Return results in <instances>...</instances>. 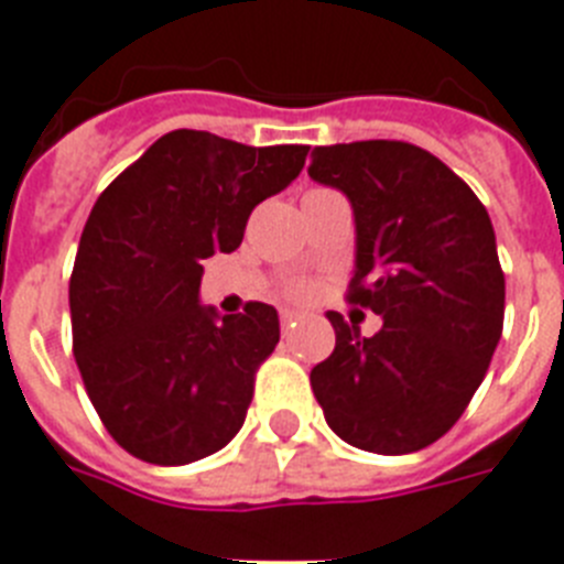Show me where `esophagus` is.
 I'll list each match as a JSON object with an SVG mask.
<instances>
[{"label": "esophagus", "instance_id": "obj_1", "mask_svg": "<svg viewBox=\"0 0 564 564\" xmlns=\"http://www.w3.org/2000/svg\"><path fill=\"white\" fill-rule=\"evenodd\" d=\"M279 323H282V332L291 334L293 328H296V323H300V314H296V311H282Z\"/></svg>", "mask_w": 564, "mask_h": 564}]
</instances>
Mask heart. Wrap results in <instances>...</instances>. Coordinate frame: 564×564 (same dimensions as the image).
Returning <instances> with one entry per match:
<instances>
[{"instance_id": "b5f03b06", "label": "heart", "mask_w": 564, "mask_h": 564, "mask_svg": "<svg viewBox=\"0 0 564 564\" xmlns=\"http://www.w3.org/2000/svg\"><path fill=\"white\" fill-rule=\"evenodd\" d=\"M285 296H291V300H311L314 296V282L311 279H291L285 285Z\"/></svg>"}]
</instances>
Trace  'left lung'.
I'll list each match as a JSON object with an SVG mask.
<instances>
[{
	"mask_svg": "<svg viewBox=\"0 0 564 564\" xmlns=\"http://www.w3.org/2000/svg\"><path fill=\"white\" fill-rule=\"evenodd\" d=\"M308 175L355 207L346 300L383 316L362 337L332 311L337 346L311 369V389L346 444L417 453L464 415L501 339L505 271L490 216L441 158L406 141L314 147Z\"/></svg>",
	"mask_w": 564,
	"mask_h": 564,
	"instance_id": "left-lung-1",
	"label": "left lung"
}]
</instances>
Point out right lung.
<instances>
[{
	"label": "right lung",
	"instance_id": "add662e5",
	"mask_svg": "<svg viewBox=\"0 0 564 564\" xmlns=\"http://www.w3.org/2000/svg\"><path fill=\"white\" fill-rule=\"evenodd\" d=\"M308 147H245L175 129L100 193L68 282L72 346L109 435L181 467L241 430L256 371L279 343L273 305H198L202 262L232 253L256 204L285 189Z\"/></svg>",
	"mask_w": 564,
	"mask_h": 564
}]
</instances>
